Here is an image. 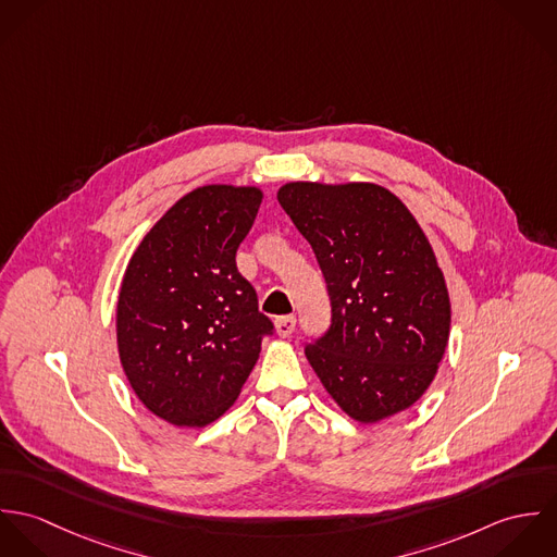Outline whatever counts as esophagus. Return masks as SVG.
<instances>
[{"mask_svg":"<svg viewBox=\"0 0 557 557\" xmlns=\"http://www.w3.org/2000/svg\"><path fill=\"white\" fill-rule=\"evenodd\" d=\"M274 327H276V334L278 336H283V338H287L294 330H296V318L294 315H285V318L276 319V323H274Z\"/></svg>","mask_w":557,"mask_h":557,"instance_id":"34e87169","label":"esophagus"}]
</instances>
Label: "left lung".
<instances>
[{
	"label": "left lung",
	"instance_id": "8db88e82",
	"mask_svg": "<svg viewBox=\"0 0 557 557\" xmlns=\"http://www.w3.org/2000/svg\"><path fill=\"white\" fill-rule=\"evenodd\" d=\"M276 199L313 246L330 294V330L305 349L319 382L362 424L409 409L450 336L448 287L422 227L373 182H287Z\"/></svg>",
	"mask_w": 557,
	"mask_h": 557
}]
</instances>
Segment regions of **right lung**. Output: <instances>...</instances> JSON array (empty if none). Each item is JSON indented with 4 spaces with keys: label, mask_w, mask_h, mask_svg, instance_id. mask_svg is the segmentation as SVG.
<instances>
[{
    "label": "right lung",
    "mask_w": 557,
    "mask_h": 557,
    "mask_svg": "<svg viewBox=\"0 0 557 557\" xmlns=\"http://www.w3.org/2000/svg\"><path fill=\"white\" fill-rule=\"evenodd\" d=\"M261 199L259 186H199L160 216L126 265L115 311L120 362L139 400L173 426L221 418L272 332L236 268Z\"/></svg>",
    "instance_id": "1"
}]
</instances>
